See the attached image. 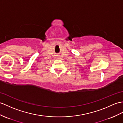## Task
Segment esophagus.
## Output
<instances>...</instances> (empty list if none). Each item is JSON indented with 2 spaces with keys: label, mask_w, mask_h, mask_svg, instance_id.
I'll return each instance as SVG.
<instances>
[{
  "label": "esophagus",
  "mask_w": 123,
  "mask_h": 123,
  "mask_svg": "<svg viewBox=\"0 0 123 123\" xmlns=\"http://www.w3.org/2000/svg\"><path fill=\"white\" fill-rule=\"evenodd\" d=\"M58 56H59V55H58Z\"/></svg>",
  "instance_id": "1"
}]
</instances>
